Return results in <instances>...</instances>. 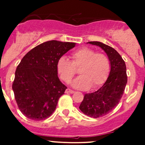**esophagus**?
Returning a JSON list of instances; mask_svg holds the SVG:
<instances>
[{"mask_svg":"<svg viewBox=\"0 0 145 145\" xmlns=\"http://www.w3.org/2000/svg\"><path fill=\"white\" fill-rule=\"evenodd\" d=\"M74 91L71 90V89H70V88H67L66 91H65V93H74Z\"/></svg>","mask_w":145,"mask_h":145,"instance_id":"1","label":"esophagus"}]
</instances>
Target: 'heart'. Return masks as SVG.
Returning a JSON list of instances; mask_svg holds the SVG:
<instances>
[{"mask_svg":"<svg viewBox=\"0 0 145 145\" xmlns=\"http://www.w3.org/2000/svg\"><path fill=\"white\" fill-rule=\"evenodd\" d=\"M72 61L62 57L57 61V70L60 78L70 83L80 68V76L72 82V86L78 89L94 88L102 85L107 79L110 70V61L105 54L96 53L93 49L83 47L71 54Z\"/></svg>","mask_w":145,"mask_h":145,"instance_id":"heart-1","label":"heart"}]
</instances>
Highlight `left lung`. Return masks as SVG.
I'll return each instance as SVG.
<instances>
[{
  "instance_id": "8db88e82",
  "label": "left lung",
  "mask_w": 145,
  "mask_h": 145,
  "mask_svg": "<svg viewBox=\"0 0 145 145\" xmlns=\"http://www.w3.org/2000/svg\"><path fill=\"white\" fill-rule=\"evenodd\" d=\"M87 43L100 47L107 54L110 65L105 83L95 92L86 93L79 107L84 114L97 118L111 112L120 102L127 84L126 67L122 57L112 47L99 41Z\"/></svg>"
}]
</instances>
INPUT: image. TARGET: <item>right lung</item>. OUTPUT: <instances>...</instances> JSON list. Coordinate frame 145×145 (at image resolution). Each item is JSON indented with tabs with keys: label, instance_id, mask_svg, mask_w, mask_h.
<instances>
[{
	"label": "right lung",
	"instance_id": "obj_1",
	"mask_svg": "<svg viewBox=\"0 0 145 145\" xmlns=\"http://www.w3.org/2000/svg\"><path fill=\"white\" fill-rule=\"evenodd\" d=\"M75 43L49 40L30 50L15 72L12 89L24 116L41 120L52 116L67 87L58 77L59 59L75 46Z\"/></svg>",
	"mask_w": 145,
	"mask_h": 145
}]
</instances>
